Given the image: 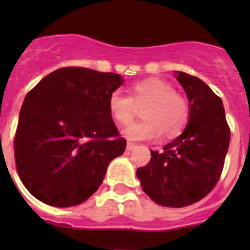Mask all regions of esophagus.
<instances>
[{"label": "esophagus", "instance_id": "obj_1", "mask_svg": "<svg viewBox=\"0 0 250 250\" xmlns=\"http://www.w3.org/2000/svg\"><path fill=\"white\" fill-rule=\"evenodd\" d=\"M134 147H135V144H133V143H128L127 144V151L134 150Z\"/></svg>", "mask_w": 250, "mask_h": 250}]
</instances>
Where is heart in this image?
<instances>
[{
	"label": "heart",
	"instance_id": "heart-1",
	"mask_svg": "<svg viewBox=\"0 0 250 250\" xmlns=\"http://www.w3.org/2000/svg\"><path fill=\"white\" fill-rule=\"evenodd\" d=\"M143 121L132 123L123 130L128 140L157 139L179 134L190 116L188 102L176 93L172 84L160 78H147L130 87V97L122 90H113L109 97V111L120 125H128L134 117L135 105H144Z\"/></svg>",
	"mask_w": 250,
	"mask_h": 250
}]
</instances>
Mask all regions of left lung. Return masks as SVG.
<instances>
[{
	"mask_svg": "<svg viewBox=\"0 0 250 250\" xmlns=\"http://www.w3.org/2000/svg\"><path fill=\"white\" fill-rule=\"evenodd\" d=\"M190 104L184 132L138 168L144 192L157 204L181 208L202 200L218 183L230 145L223 100L198 77L175 72Z\"/></svg>",
	"mask_w": 250,
	"mask_h": 250,
	"instance_id": "obj_1",
	"label": "left lung"
}]
</instances>
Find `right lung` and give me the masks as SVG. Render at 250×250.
Masks as SVG:
<instances>
[{
	"mask_svg": "<svg viewBox=\"0 0 250 250\" xmlns=\"http://www.w3.org/2000/svg\"><path fill=\"white\" fill-rule=\"evenodd\" d=\"M123 82L113 72L62 67L27 93L14 157L20 180L34 197L65 208L99 188L109 163L127 144L109 111L110 94Z\"/></svg>",
	"mask_w": 250,
	"mask_h": 250,
	"instance_id": "add662e5",
	"label": "right lung"
}]
</instances>
